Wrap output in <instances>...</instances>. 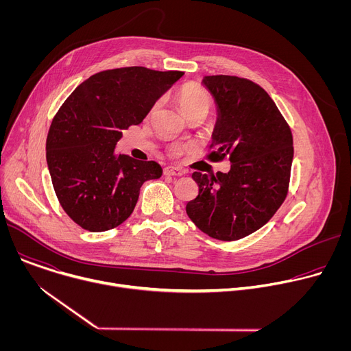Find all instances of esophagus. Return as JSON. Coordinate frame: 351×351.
Instances as JSON below:
<instances>
[{
    "label": "esophagus",
    "instance_id": "34e87169",
    "mask_svg": "<svg viewBox=\"0 0 351 351\" xmlns=\"http://www.w3.org/2000/svg\"><path fill=\"white\" fill-rule=\"evenodd\" d=\"M164 175L165 176H176V178H179V176L183 175V171H180L179 168H173V167H167L164 169Z\"/></svg>",
    "mask_w": 351,
    "mask_h": 351
}]
</instances>
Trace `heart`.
Listing matches in <instances>:
<instances>
[{
  "instance_id": "heart-1",
  "label": "heart",
  "mask_w": 351,
  "mask_h": 351,
  "mask_svg": "<svg viewBox=\"0 0 351 351\" xmlns=\"http://www.w3.org/2000/svg\"><path fill=\"white\" fill-rule=\"evenodd\" d=\"M176 99L178 104L180 107V111L184 114V117L197 112V111H206L208 112L211 106H213V99L210 93L197 83H186L183 84L178 93H176ZM157 110V104L153 106L152 112ZM172 156H180L183 148L182 147H173L172 149Z\"/></svg>"
}]
</instances>
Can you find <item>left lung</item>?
<instances>
[{
  "label": "left lung",
  "mask_w": 351,
  "mask_h": 351,
  "mask_svg": "<svg viewBox=\"0 0 351 351\" xmlns=\"http://www.w3.org/2000/svg\"><path fill=\"white\" fill-rule=\"evenodd\" d=\"M218 107L213 133L214 162L230 161L228 173L191 178L198 195L186 213L208 236L233 241L263 228L285 202L293 161L290 126L257 83L237 76L203 79Z\"/></svg>",
  "instance_id": "left-lung-1"
}]
</instances>
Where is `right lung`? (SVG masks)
I'll return each instance as SVG.
<instances>
[{
  "mask_svg": "<svg viewBox=\"0 0 351 351\" xmlns=\"http://www.w3.org/2000/svg\"><path fill=\"white\" fill-rule=\"evenodd\" d=\"M184 73L128 66L98 72L65 99L49 126L45 152L58 202L90 232L119 226L133 213L140 187L158 179L156 161L115 156L122 130L143 122Z\"/></svg>",
  "mask_w": 351,
  "mask_h": 351,
  "instance_id": "1",
  "label": "right lung"
}]
</instances>
